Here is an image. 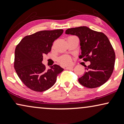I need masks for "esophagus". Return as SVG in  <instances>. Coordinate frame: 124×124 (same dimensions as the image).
I'll return each mask as SVG.
<instances>
[{"mask_svg": "<svg viewBox=\"0 0 124 124\" xmlns=\"http://www.w3.org/2000/svg\"><path fill=\"white\" fill-rule=\"evenodd\" d=\"M73 68V66H66V68H65V69L69 70V69H72Z\"/></svg>", "mask_w": 124, "mask_h": 124, "instance_id": "esophagus-1", "label": "esophagus"}]
</instances>
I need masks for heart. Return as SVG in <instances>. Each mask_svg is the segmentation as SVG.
<instances>
[{
    "mask_svg": "<svg viewBox=\"0 0 124 124\" xmlns=\"http://www.w3.org/2000/svg\"><path fill=\"white\" fill-rule=\"evenodd\" d=\"M72 59L70 56H67V55H65V56H61L58 59V62L60 63L61 65H69L71 63Z\"/></svg>",
    "mask_w": 124,
    "mask_h": 124,
    "instance_id": "1",
    "label": "heart"
}]
</instances>
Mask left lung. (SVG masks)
<instances>
[{
    "instance_id": "obj_1",
    "label": "left lung",
    "mask_w": 124,
    "mask_h": 124,
    "mask_svg": "<svg viewBox=\"0 0 124 124\" xmlns=\"http://www.w3.org/2000/svg\"><path fill=\"white\" fill-rule=\"evenodd\" d=\"M65 33L78 37L82 51L79 58L90 62L86 66L83 76L78 79L79 83L90 89L104 84L111 76L116 60L114 50L107 37L86 26L68 28Z\"/></svg>"
}]
</instances>
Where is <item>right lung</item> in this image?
<instances>
[{
    "label": "right lung",
    "instance_id": "obj_1",
    "mask_svg": "<svg viewBox=\"0 0 124 124\" xmlns=\"http://www.w3.org/2000/svg\"><path fill=\"white\" fill-rule=\"evenodd\" d=\"M62 29L44 30L27 35L15 49L14 67L18 76L27 87L42 92L51 88L63 70L58 65L46 70L42 63L43 55L51 50L54 41L63 33Z\"/></svg>",
    "mask_w": 124,
    "mask_h": 124
}]
</instances>
